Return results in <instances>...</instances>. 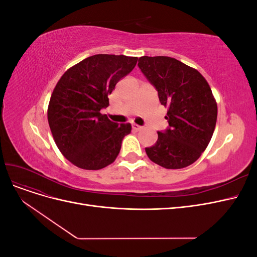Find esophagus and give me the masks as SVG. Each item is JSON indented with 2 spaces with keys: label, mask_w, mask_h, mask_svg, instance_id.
Returning <instances> with one entry per match:
<instances>
[{
  "label": "esophagus",
  "mask_w": 257,
  "mask_h": 257,
  "mask_svg": "<svg viewBox=\"0 0 257 257\" xmlns=\"http://www.w3.org/2000/svg\"><path fill=\"white\" fill-rule=\"evenodd\" d=\"M132 128H133L134 131H142L143 130V126L141 125H137V124H132Z\"/></svg>",
  "instance_id": "34e87169"
}]
</instances>
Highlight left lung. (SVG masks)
I'll list each match as a JSON object with an SVG mask.
<instances>
[{"label": "left lung", "mask_w": 257, "mask_h": 257, "mask_svg": "<svg viewBox=\"0 0 257 257\" xmlns=\"http://www.w3.org/2000/svg\"><path fill=\"white\" fill-rule=\"evenodd\" d=\"M138 67L168 108V126L158 132V141L146 148L152 162L167 169L193 164L211 141L217 106L201 74L170 57H141Z\"/></svg>", "instance_id": "1"}]
</instances>
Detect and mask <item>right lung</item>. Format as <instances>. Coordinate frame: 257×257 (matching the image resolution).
I'll return each instance as SVG.
<instances>
[{
	"label": "right lung",
	"instance_id": "obj_1",
	"mask_svg": "<svg viewBox=\"0 0 257 257\" xmlns=\"http://www.w3.org/2000/svg\"><path fill=\"white\" fill-rule=\"evenodd\" d=\"M138 58L95 54L66 71L54 88L48 122L59 150L77 167L102 169L116 159L131 124L110 121L108 107L115 84L128 75Z\"/></svg>",
	"mask_w": 257,
	"mask_h": 257
}]
</instances>
